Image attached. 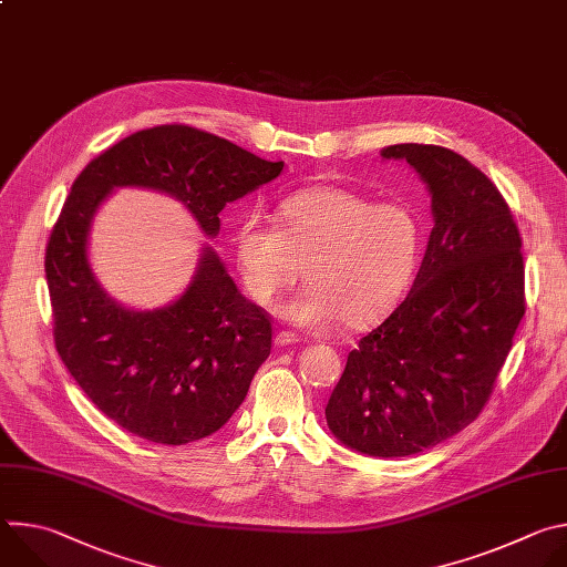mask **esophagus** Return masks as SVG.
I'll return each mask as SVG.
<instances>
[{
	"instance_id": "34e87169",
	"label": "esophagus",
	"mask_w": 567,
	"mask_h": 567,
	"mask_svg": "<svg viewBox=\"0 0 567 567\" xmlns=\"http://www.w3.org/2000/svg\"><path fill=\"white\" fill-rule=\"evenodd\" d=\"M300 339L296 337V334H291V332H278L276 334V339H274V343L278 346V348H287V346H293V343H298Z\"/></svg>"
}]
</instances>
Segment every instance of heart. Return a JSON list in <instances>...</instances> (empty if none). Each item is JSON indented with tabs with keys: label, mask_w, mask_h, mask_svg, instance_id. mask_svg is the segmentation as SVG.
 <instances>
[{
	"label": "heart",
	"mask_w": 567,
	"mask_h": 567,
	"mask_svg": "<svg viewBox=\"0 0 567 567\" xmlns=\"http://www.w3.org/2000/svg\"><path fill=\"white\" fill-rule=\"evenodd\" d=\"M276 219L278 226L247 217L237 226V269L251 298L269 305L302 265L309 282L280 305V316L309 332L341 320L370 326L399 302L420 262V224L399 204L318 186L282 197Z\"/></svg>",
	"instance_id": "1"
}]
</instances>
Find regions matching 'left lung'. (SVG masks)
Returning a JSON list of instances; mask_svg holds the SVG:
<instances>
[{
    "mask_svg": "<svg viewBox=\"0 0 567 567\" xmlns=\"http://www.w3.org/2000/svg\"><path fill=\"white\" fill-rule=\"evenodd\" d=\"M381 156L420 173L435 226L411 293L348 354L326 417L346 446L403 457L482 413L525 316V267L505 197L462 154L399 143Z\"/></svg>",
    "mask_w": 567,
    "mask_h": 567,
    "instance_id": "8db88e82",
    "label": "left lung"
}]
</instances>
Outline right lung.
<instances>
[{"label":"right lung","mask_w":567,"mask_h":567,"mask_svg":"<svg viewBox=\"0 0 567 567\" xmlns=\"http://www.w3.org/2000/svg\"><path fill=\"white\" fill-rule=\"evenodd\" d=\"M282 168L197 127L156 125L107 147L73 182L44 256L55 350L96 409L132 435L179 446L219 431L271 352V316L237 291L210 247L168 307L112 300L87 258L101 202L121 186L166 193L215 237L221 208Z\"/></svg>","instance_id":"add662e5"}]
</instances>
